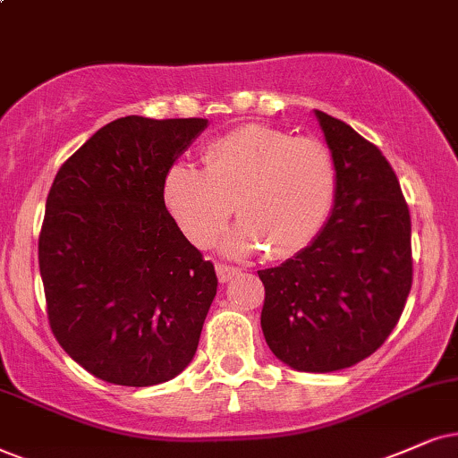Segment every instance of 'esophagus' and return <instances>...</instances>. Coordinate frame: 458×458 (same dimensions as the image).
<instances>
[{
  "instance_id": "obj_1",
  "label": "esophagus",
  "mask_w": 458,
  "mask_h": 458,
  "mask_svg": "<svg viewBox=\"0 0 458 458\" xmlns=\"http://www.w3.org/2000/svg\"><path fill=\"white\" fill-rule=\"evenodd\" d=\"M216 270H217V276H219V283H228V281H233L236 275H239V268H234V266H228V264H217L216 266Z\"/></svg>"
}]
</instances>
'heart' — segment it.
<instances>
[{
	"label": "heart",
	"instance_id": "heart-1",
	"mask_svg": "<svg viewBox=\"0 0 458 458\" xmlns=\"http://www.w3.org/2000/svg\"><path fill=\"white\" fill-rule=\"evenodd\" d=\"M335 162L326 143L281 129L247 124L205 149V169L175 162L165 177V202L194 245L222 233L234 205L239 222L222 251L242 258L266 249L283 259L309 247L335 200Z\"/></svg>",
	"mask_w": 458,
	"mask_h": 458
}]
</instances>
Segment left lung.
<instances>
[{
	"label": "left lung",
	"mask_w": 458,
	"mask_h": 458,
	"mask_svg": "<svg viewBox=\"0 0 458 458\" xmlns=\"http://www.w3.org/2000/svg\"><path fill=\"white\" fill-rule=\"evenodd\" d=\"M335 162L332 216L317 239L275 268L258 270L262 332L298 372H335L389 338L412 287L410 211L391 165L343 120L315 109Z\"/></svg>",
	"instance_id": "8db88e82"
}]
</instances>
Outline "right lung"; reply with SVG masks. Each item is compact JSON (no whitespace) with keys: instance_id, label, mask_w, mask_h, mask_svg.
Returning <instances> with one entry per match:
<instances>
[{"instance_id":"add662e5","label":"right lung","mask_w":458,"mask_h":458,"mask_svg":"<svg viewBox=\"0 0 458 458\" xmlns=\"http://www.w3.org/2000/svg\"><path fill=\"white\" fill-rule=\"evenodd\" d=\"M207 124L118 118L52 182L39 234L48 321L67 355L106 383H166L199 346L217 276L166 211L165 177Z\"/></svg>"}]
</instances>
